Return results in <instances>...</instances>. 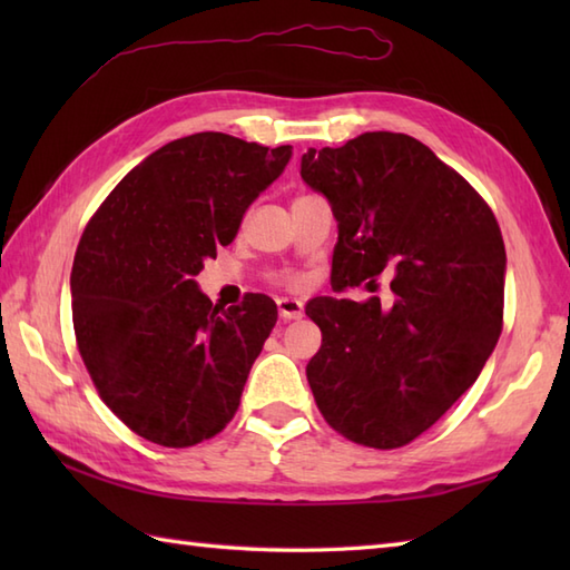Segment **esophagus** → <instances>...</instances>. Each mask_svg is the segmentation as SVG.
<instances>
[{
    "mask_svg": "<svg viewBox=\"0 0 570 570\" xmlns=\"http://www.w3.org/2000/svg\"><path fill=\"white\" fill-rule=\"evenodd\" d=\"M276 308H278V316H282V321L304 318V304H301V301H296V298H278Z\"/></svg>",
    "mask_w": 570,
    "mask_h": 570,
    "instance_id": "obj_1",
    "label": "esophagus"
}]
</instances>
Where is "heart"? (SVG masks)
I'll list each match as a JSON object with an SVG mask.
<instances>
[{
  "label": "heart",
  "mask_w": 570,
  "mask_h": 570,
  "mask_svg": "<svg viewBox=\"0 0 570 570\" xmlns=\"http://www.w3.org/2000/svg\"><path fill=\"white\" fill-rule=\"evenodd\" d=\"M282 282H284V284H288V286H298V284H301V278H298V276H284Z\"/></svg>",
  "instance_id": "obj_1"
}]
</instances>
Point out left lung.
Listing matches in <instances>:
<instances>
[{
	"label": "left lung",
	"instance_id": "left-lung-1",
	"mask_svg": "<svg viewBox=\"0 0 570 570\" xmlns=\"http://www.w3.org/2000/svg\"><path fill=\"white\" fill-rule=\"evenodd\" d=\"M301 178L337 220L333 286L374 288L392 274L390 301H308L323 333L306 367L313 399L347 441L402 448L470 390L498 345L500 225L463 176L396 131L308 149Z\"/></svg>",
	"mask_w": 570,
	"mask_h": 570
}]
</instances>
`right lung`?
<instances>
[{
  "mask_svg": "<svg viewBox=\"0 0 570 570\" xmlns=\"http://www.w3.org/2000/svg\"><path fill=\"white\" fill-rule=\"evenodd\" d=\"M288 159V144L198 131L131 168L85 227L70 272L78 350L102 402L141 439L188 448L233 421L276 304L247 294L213 306L193 276Z\"/></svg>",
  "mask_w": 570,
  "mask_h": 570,
  "instance_id": "right-lung-1",
  "label": "right lung"
}]
</instances>
